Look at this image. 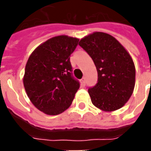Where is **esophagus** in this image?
<instances>
[{"instance_id":"1","label":"esophagus","mask_w":151,"mask_h":151,"mask_svg":"<svg viewBox=\"0 0 151 151\" xmlns=\"http://www.w3.org/2000/svg\"><path fill=\"white\" fill-rule=\"evenodd\" d=\"M81 85H85V78H83L81 80Z\"/></svg>"}]
</instances>
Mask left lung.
<instances>
[{
	"label": "left lung",
	"mask_w": 151,
	"mask_h": 151,
	"mask_svg": "<svg viewBox=\"0 0 151 151\" xmlns=\"http://www.w3.org/2000/svg\"><path fill=\"white\" fill-rule=\"evenodd\" d=\"M79 45L94 62L98 82L88 89L92 104L105 112L122 108L132 95L136 83L133 60L124 46L110 34L94 32Z\"/></svg>",
	"instance_id": "obj_1"
}]
</instances>
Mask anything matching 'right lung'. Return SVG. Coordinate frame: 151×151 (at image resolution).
Returning a JSON list of instances; mask_svg holds the SVG:
<instances>
[{
  "mask_svg": "<svg viewBox=\"0 0 151 151\" xmlns=\"http://www.w3.org/2000/svg\"><path fill=\"white\" fill-rule=\"evenodd\" d=\"M79 39L60 35L44 42L29 55L25 68L23 85L29 100L48 115L64 112L80 87L71 75L70 56Z\"/></svg>",
  "mask_w": 151,
  "mask_h": 151,
  "instance_id": "add662e5",
  "label": "right lung"
}]
</instances>
